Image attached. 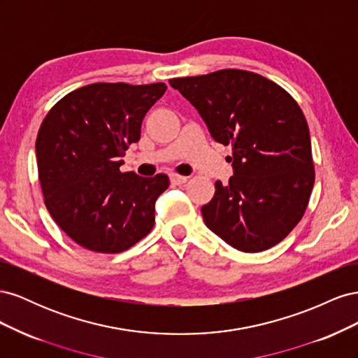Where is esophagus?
<instances>
[{
  "label": "esophagus",
  "instance_id": "obj_1",
  "mask_svg": "<svg viewBox=\"0 0 358 358\" xmlns=\"http://www.w3.org/2000/svg\"><path fill=\"white\" fill-rule=\"evenodd\" d=\"M170 180H171L173 185H182V183H185L188 180V178L187 176H182V175H178V173H171Z\"/></svg>",
  "mask_w": 358,
  "mask_h": 358
}]
</instances>
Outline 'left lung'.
Wrapping results in <instances>:
<instances>
[{
  "mask_svg": "<svg viewBox=\"0 0 358 358\" xmlns=\"http://www.w3.org/2000/svg\"><path fill=\"white\" fill-rule=\"evenodd\" d=\"M199 110L212 137L230 145L234 176L215 182L204 224L242 252H262L292 231L315 182L310 136L300 106L280 86L225 69L169 80Z\"/></svg>",
  "mask_w": 358,
  "mask_h": 358,
  "instance_id": "1",
  "label": "left lung"
}]
</instances>
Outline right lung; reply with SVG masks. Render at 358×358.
Listing matches in <instances>:
<instances>
[{
	"label": "right lung",
	"mask_w": 358,
	"mask_h": 358,
	"mask_svg": "<svg viewBox=\"0 0 358 358\" xmlns=\"http://www.w3.org/2000/svg\"><path fill=\"white\" fill-rule=\"evenodd\" d=\"M166 90L162 82L86 85L43 119L36 140L43 200L61 230L90 251L122 252L152 230L169 176L142 178L119 167Z\"/></svg>",
	"instance_id": "obj_1"
}]
</instances>
